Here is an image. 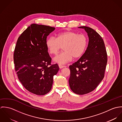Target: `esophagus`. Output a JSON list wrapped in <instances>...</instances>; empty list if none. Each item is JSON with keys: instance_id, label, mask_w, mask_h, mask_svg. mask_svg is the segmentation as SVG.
<instances>
[{"instance_id": "1", "label": "esophagus", "mask_w": 122, "mask_h": 122, "mask_svg": "<svg viewBox=\"0 0 122 122\" xmlns=\"http://www.w3.org/2000/svg\"><path fill=\"white\" fill-rule=\"evenodd\" d=\"M59 67L60 69H62V68H64L65 66H63V65H61V64H59Z\"/></svg>"}]
</instances>
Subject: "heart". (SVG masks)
Returning <instances> with one entry per match:
<instances>
[{"label":"heart","instance_id":"obj_1","mask_svg":"<svg viewBox=\"0 0 122 122\" xmlns=\"http://www.w3.org/2000/svg\"><path fill=\"white\" fill-rule=\"evenodd\" d=\"M87 45L88 39L86 35L72 31L60 33L56 38L51 36L46 41V46L51 54H57L63 46L64 51L53 59V61L60 64L71 61L73 57H81L86 49Z\"/></svg>","mask_w":122,"mask_h":122}]
</instances>
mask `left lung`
Here are the masks:
<instances>
[{
    "mask_svg": "<svg viewBox=\"0 0 122 122\" xmlns=\"http://www.w3.org/2000/svg\"><path fill=\"white\" fill-rule=\"evenodd\" d=\"M78 28L84 29L87 32L89 43L84 54L69 66V82L74 93L83 95L93 91L103 79L107 54L104 41L95 30L86 26Z\"/></svg>",
    "mask_w": 122,
    "mask_h": 122,
    "instance_id": "obj_1",
    "label": "left lung"
}]
</instances>
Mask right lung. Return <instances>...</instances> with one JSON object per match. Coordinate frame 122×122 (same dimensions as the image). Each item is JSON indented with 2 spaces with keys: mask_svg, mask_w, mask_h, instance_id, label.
<instances>
[{
  "mask_svg": "<svg viewBox=\"0 0 122 122\" xmlns=\"http://www.w3.org/2000/svg\"><path fill=\"white\" fill-rule=\"evenodd\" d=\"M54 30L32 24L19 37L15 47L14 61L18 77L26 89L36 95L50 91L53 76L59 70L57 64H51L46 46L47 36Z\"/></svg>",
  "mask_w": 122,
  "mask_h": 122,
  "instance_id": "obj_1",
  "label": "right lung"
}]
</instances>
